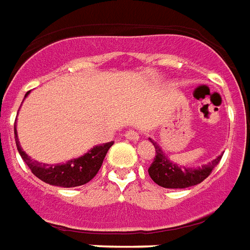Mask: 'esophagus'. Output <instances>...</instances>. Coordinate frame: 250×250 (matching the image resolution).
<instances>
[{
  "label": "esophagus",
  "instance_id": "esophagus-1",
  "mask_svg": "<svg viewBox=\"0 0 250 250\" xmlns=\"http://www.w3.org/2000/svg\"><path fill=\"white\" fill-rule=\"evenodd\" d=\"M125 136L128 139V140H133V142L139 140V132L138 131H135V129H128V131H125Z\"/></svg>",
  "mask_w": 250,
  "mask_h": 250
}]
</instances>
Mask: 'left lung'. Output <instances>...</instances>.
I'll use <instances>...</instances> for the list:
<instances>
[{
	"mask_svg": "<svg viewBox=\"0 0 250 250\" xmlns=\"http://www.w3.org/2000/svg\"><path fill=\"white\" fill-rule=\"evenodd\" d=\"M149 140L155 146L156 156L150 164L148 173L150 178L163 188H186L201 184L202 181H205L211 174L212 169L218 165L222 159V155L218 156L216 159L202 167H181L180 164L171 163L170 160L167 159L163 149L157 146V143L153 142L152 139Z\"/></svg>",
	"mask_w": 250,
	"mask_h": 250,
	"instance_id": "obj_1",
	"label": "left lung"
}]
</instances>
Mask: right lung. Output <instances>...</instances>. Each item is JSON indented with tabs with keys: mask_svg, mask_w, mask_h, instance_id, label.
<instances>
[{
	"mask_svg": "<svg viewBox=\"0 0 250 250\" xmlns=\"http://www.w3.org/2000/svg\"><path fill=\"white\" fill-rule=\"evenodd\" d=\"M28 93L30 91H27L24 97H27ZM14 133L17 149H18L19 155L23 159L24 163L27 164V167L34 173V176H36L45 184L53 185V186H62V188L81 186V185L87 184L89 181L93 180L95 174L100 170L107 150L114 144V142L104 143L102 146H97L94 148H91L87 153H85L79 159L69 160L65 164L48 165V164H42L39 161L32 160L31 157H28L24 153V150L21 148L15 125Z\"/></svg>",
	"mask_w": 250,
	"mask_h": 250,
	"instance_id": "1",
	"label": "right lung"
}]
</instances>
